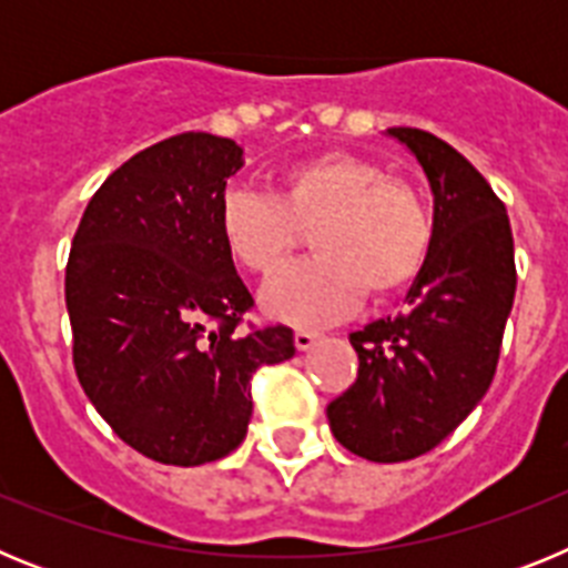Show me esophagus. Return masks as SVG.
I'll return each instance as SVG.
<instances>
[{
    "label": "esophagus",
    "mask_w": 568,
    "mask_h": 568,
    "mask_svg": "<svg viewBox=\"0 0 568 568\" xmlns=\"http://www.w3.org/2000/svg\"><path fill=\"white\" fill-rule=\"evenodd\" d=\"M321 335L318 333H313V329H295V346H298L301 353H304V349H310V346L315 344V341H318Z\"/></svg>",
    "instance_id": "obj_1"
}]
</instances>
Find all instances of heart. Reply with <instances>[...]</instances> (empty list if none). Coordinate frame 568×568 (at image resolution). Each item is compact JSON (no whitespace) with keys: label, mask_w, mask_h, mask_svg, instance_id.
Instances as JSON below:
<instances>
[{"label":"heart","mask_w":568,"mask_h":568,"mask_svg":"<svg viewBox=\"0 0 568 568\" xmlns=\"http://www.w3.org/2000/svg\"><path fill=\"white\" fill-rule=\"evenodd\" d=\"M313 227V258L284 270L264 290L270 315L321 324L364 298L404 293L433 250V222L420 195L381 164L353 153L307 155L275 173L273 195L250 187L224 193L219 230L247 273L270 278Z\"/></svg>","instance_id":"heart-1"}]
</instances>
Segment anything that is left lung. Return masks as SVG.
Returning a JSON list of instances; mask_svg holds the SVG:
<instances>
[{"instance_id":"8db88e82","label":"left lung","mask_w":568,"mask_h":568,"mask_svg":"<svg viewBox=\"0 0 568 568\" xmlns=\"http://www.w3.org/2000/svg\"><path fill=\"white\" fill-rule=\"evenodd\" d=\"M435 195L433 250L406 310L349 335L358 375L329 400V429L375 464L429 453L478 406L498 369L515 301V244L504 202L455 148L418 128H389Z\"/></svg>"}]
</instances>
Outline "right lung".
Instances as JSON below:
<instances>
[{"instance_id":"1","label":"right lung","mask_w":568,"mask_h":568,"mask_svg":"<svg viewBox=\"0 0 568 568\" xmlns=\"http://www.w3.org/2000/svg\"><path fill=\"white\" fill-rule=\"evenodd\" d=\"M233 139L179 133L135 153L84 207L64 270L73 366L90 404L144 458L199 466L247 435L255 369L293 329H241L253 295L219 230Z\"/></svg>"}]
</instances>
